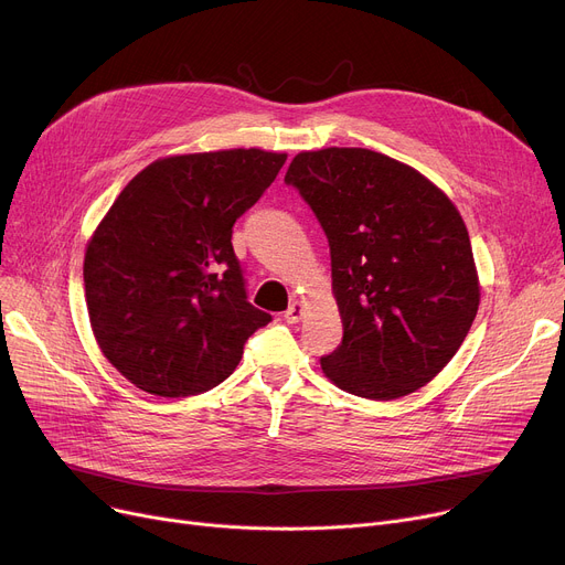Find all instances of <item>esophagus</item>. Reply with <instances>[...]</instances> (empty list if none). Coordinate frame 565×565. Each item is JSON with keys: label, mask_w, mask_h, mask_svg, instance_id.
Masks as SVG:
<instances>
[{"label": "esophagus", "mask_w": 565, "mask_h": 565, "mask_svg": "<svg viewBox=\"0 0 565 565\" xmlns=\"http://www.w3.org/2000/svg\"><path fill=\"white\" fill-rule=\"evenodd\" d=\"M300 317H302V306H300L298 300H294L291 306L287 308V312H285V321H287V323H298Z\"/></svg>", "instance_id": "1"}]
</instances>
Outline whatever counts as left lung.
I'll list each match as a JSON object with an SVG mask.
<instances>
[{
	"label": "left lung",
	"instance_id": "obj_1",
	"mask_svg": "<svg viewBox=\"0 0 565 565\" xmlns=\"http://www.w3.org/2000/svg\"><path fill=\"white\" fill-rule=\"evenodd\" d=\"M285 183L330 244L343 337L323 373L360 398L416 392L455 358L480 306L461 214L423 173L371 149L302 151Z\"/></svg>",
	"mask_w": 565,
	"mask_h": 565
}]
</instances>
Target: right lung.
Instances as JSON below:
<instances>
[{
    "mask_svg": "<svg viewBox=\"0 0 565 565\" xmlns=\"http://www.w3.org/2000/svg\"><path fill=\"white\" fill-rule=\"evenodd\" d=\"M285 153L231 149L151 162L95 231L83 263L106 360L138 388L185 398L222 384L271 315L246 300L233 226Z\"/></svg>",
    "mask_w": 565,
    "mask_h": 565,
    "instance_id": "1",
    "label": "right lung"
}]
</instances>
